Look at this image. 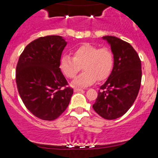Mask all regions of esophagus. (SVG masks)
<instances>
[{
    "mask_svg": "<svg viewBox=\"0 0 158 158\" xmlns=\"http://www.w3.org/2000/svg\"><path fill=\"white\" fill-rule=\"evenodd\" d=\"M82 91H83V89H79V88H75L74 89L75 93H77V92H82Z\"/></svg>",
    "mask_w": 158,
    "mask_h": 158,
    "instance_id": "1",
    "label": "esophagus"
}]
</instances>
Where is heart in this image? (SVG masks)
<instances>
[{"label": "heart", "instance_id": "obj_1", "mask_svg": "<svg viewBox=\"0 0 158 158\" xmlns=\"http://www.w3.org/2000/svg\"><path fill=\"white\" fill-rule=\"evenodd\" d=\"M74 58L64 55L59 61L62 73L69 79H73L83 68L72 82L73 86L86 87L97 80H104L111 73L113 67V55L108 48H101L91 44H84L73 52Z\"/></svg>", "mask_w": 158, "mask_h": 158}]
</instances>
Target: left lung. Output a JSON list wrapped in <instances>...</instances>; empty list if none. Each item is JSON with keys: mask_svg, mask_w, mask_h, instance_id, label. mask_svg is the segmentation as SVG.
<instances>
[{"mask_svg": "<svg viewBox=\"0 0 158 158\" xmlns=\"http://www.w3.org/2000/svg\"><path fill=\"white\" fill-rule=\"evenodd\" d=\"M113 52V67L100 87L93 110L106 120H115L128 111L135 101L141 82V62L127 42L114 36H103Z\"/></svg>", "mask_w": 158, "mask_h": 158, "instance_id": "obj_1", "label": "left lung"}]
</instances>
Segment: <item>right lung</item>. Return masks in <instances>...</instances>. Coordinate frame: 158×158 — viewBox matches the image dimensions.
<instances>
[{
    "mask_svg": "<svg viewBox=\"0 0 158 158\" xmlns=\"http://www.w3.org/2000/svg\"><path fill=\"white\" fill-rule=\"evenodd\" d=\"M65 38L48 35L35 39L23 51L16 68L18 93L27 110L36 117L53 120L68 107L73 89L59 68L66 46Z\"/></svg>",
    "mask_w": 158,
    "mask_h": 158,
    "instance_id": "1",
    "label": "right lung"
}]
</instances>
